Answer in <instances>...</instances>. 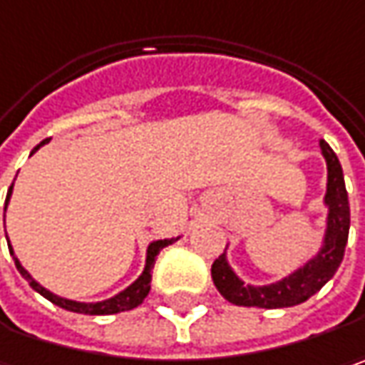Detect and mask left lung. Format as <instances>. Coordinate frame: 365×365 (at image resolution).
Wrapping results in <instances>:
<instances>
[{
    "instance_id": "obj_1",
    "label": "left lung",
    "mask_w": 365,
    "mask_h": 365,
    "mask_svg": "<svg viewBox=\"0 0 365 365\" xmlns=\"http://www.w3.org/2000/svg\"><path fill=\"white\" fill-rule=\"evenodd\" d=\"M327 159L329 180H327L325 204L329 208L327 218V235L321 253L309 262L302 269L294 272L292 276L284 277L269 286H245L232 274L225 255H220L212 263V282L229 302L237 307H259V309H286L296 307L317 294L335 272L339 269L345 245L349 237V200L343 180V169L339 159L325 140L319 143Z\"/></svg>"
}]
</instances>
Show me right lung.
Segmentation results:
<instances>
[{
    "instance_id": "obj_1",
    "label": "right lung",
    "mask_w": 365,
    "mask_h": 365,
    "mask_svg": "<svg viewBox=\"0 0 365 365\" xmlns=\"http://www.w3.org/2000/svg\"><path fill=\"white\" fill-rule=\"evenodd\" d=\"M44 143H48V138L46 140H42L40 145H36V149H40ZM34 149V151H36ZM32 151V153H34ZM11 187H14V183L9 185L8 190V198H6V206H8V200H9V194H11ZM175 239H169V241H155L149 245V251H147V265H145V272H143V276L136 279L133 286H128L124 292L116 294L114 298H110V300H103V302H73V300H65V298H61V296H56V294L48 292L46 288H42L38 282L34 279V277L30 276L28 272H26L24 267L20 265V262L14 257V262H16V267H18V272L22 274V276L28 279V284L36 290L38 294H42L46 300H51L53 304L56 307H61V309L65 310H71V312H79V314H116V312H124V310H133L136 309L145 298H147V294L151 290V269L153 265H155V259H157V255H159V251L163 249V247L171 245ZM9 247V253L14 255V251H11V245Z\"/></svg>"
}]
</instances>
